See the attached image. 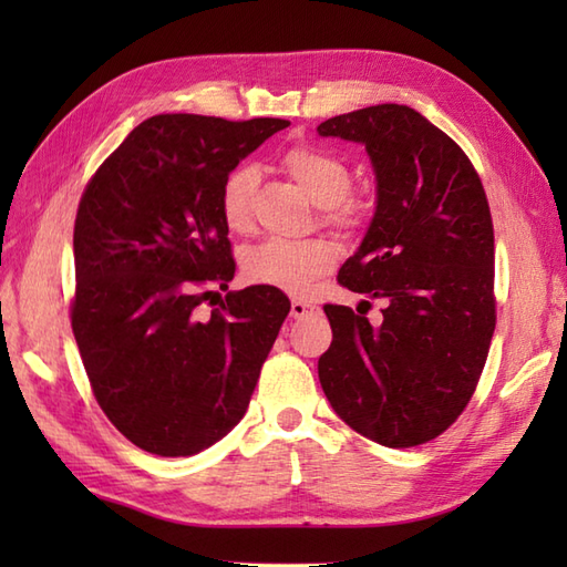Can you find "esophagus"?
Returning <instances> with one entry per match:
<instances>
[{"label": "esophagus", "mask_w": 567, "mask_h": 567, "mask_svg": "<svg viewBox=\"0 0 567 567\" xmlns=\"http://www.w3.org/2000/svg\"><path fill=\"white\" fill-rule=\"evenodd\" d=\"M309 309H315V307H311L309 302H305V299H292V305H290V315H292L295 319H302Z\"/></svg>", "instance_id": "34e87169"}]
</instances>
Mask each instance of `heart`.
<instances>
[{
    "label": "heart",
    "mask_w": 567,
    "mask_h": 567,
    "mask_svg": "<svg viewBox=\"0 0 567 567\" xmlns=\"http://www.w3.org/2000/svg\"><path fill=\"white\" fill-rule=\"evenodd\" d=\"M282 165L307 192V197L329 212L331 221L353 224L358 219V204L346 197L351 189V171L339 155L315 146H297L287 151ZM256 183L258 173L252 165H238L224 179L221 214L231 231H246L250 226ZM336 256L339 252L327 238H270L244 252V275L256 285L305 295L319 275L333 268Z\"/></svg>",
    "instance_id": "heart-1"
}]
</instances>
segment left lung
I'll list each match as a JSON object with an SVG mask.
<instances>
[{
  "label": "left lung",
  "mask_w": 567,
  "mask_h": 567,
  "mask_svg": "<svg viewBox=\"0 0 567 567\" xmlns=\"http://www.w3.org/2000/svg\"><path fill=\"white\" fill-rule=\"evenodd\" d=\"M317 131L365 146L375 214L339 282L384 299L375 327L351 307H323L333 341L319 382L360 436L412 449L461 416L495 333L485 189L461 146L404 104L365 106Z\"/></svg>",
  "instance_id": "left-lung-1"
}]
</instances>
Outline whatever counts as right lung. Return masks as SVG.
Instances as JSON below:
<instances>
[{"mask_svg":"<svg viewBox=\"0 0 567 567\" xmlns=\"http://www.w3.org/2000/svg\"><path fill=\"white\" fill-rule=\"evenodd\" d=\"M287 126L151 116L80 199L72 333L104 414L143 451L195 455L246 414L290 299L256 285L209 319L195 309L234 280L224 179Z\"/></svg>","mask_w":567,"mask_h":567,"instance_id":"add662e5","label":"right lung"}]
</instances>
